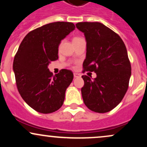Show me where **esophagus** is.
<instances>
[{
	"label": "esophagus",
	"mask_w": 147,
	"mask_h": 147,
	"mask_svg": "<svg viewBox=\"0 0 147 147\" xmlns=\"http://www.w3.org/2000/svg\"><path fill=\"white\" fill-rule=\"evenodd\" d=\"M74 77L75 78H79V77H81V75L78 73H74Z\"/></svg>",
	"instance_id": "esophagus-1"
}]
</instances>
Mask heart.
<instances>
[{
	"instance_id": "heart-1",
	"label": "heart",
	"mask_w": 147,
	"mask_h": 147,
	"mask_svg": "<svg viewBox=\"0 0 147 147\" xmlns=\"http://www.w3.org/2000/svg\"><path fill=\"white\" fill-rule=\"evenodd\" d=\"M77 38H79V37H75V38H73V40H75V39H77Z\"/></svg>"
}]
</instances>
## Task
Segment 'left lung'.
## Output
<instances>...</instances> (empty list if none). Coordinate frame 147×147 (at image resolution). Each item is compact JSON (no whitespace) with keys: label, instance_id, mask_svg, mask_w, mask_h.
Listing matches in <instances>:
<instances>
[{"label":"left lung","instance_id":"left-lung-1","mask_svg":"<svg viewBox=\"0 0 147 147\" xmlns=\"http://www.w3.org/2000/svg\"><path fill=\"white\" fill-rule=\"evenodd\" d=\"M86 41L84 72H95L97 77L82 76V95L85 105L99 113L111 111L125 95L131 66L125 44L115 32L99 22L76 24Z\"/></svg>","mask_w":147,"mask_h":147}]
</instances>
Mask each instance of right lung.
Instances as JSON below:
<instances>
[{"label": "right lung", "mask_w": 147, "mask_h": 147, "mask_svg": "<svg viewBox=\"0 0 147 147\" xmlns=\"http://www.w3.org/2000/svg\"><path fill=\"white\" fill-rule=\"evenodd\" d=\"M75 29L69 22L48 23L30 32L19 45L13 63L16 86L23 100L37 112L51 113L63 105L73 73L63 69L53 76L48 66L58 59L61 41Z\"/></svg>", "instance_id": "obj_1"}]
</instances>
